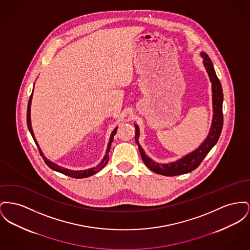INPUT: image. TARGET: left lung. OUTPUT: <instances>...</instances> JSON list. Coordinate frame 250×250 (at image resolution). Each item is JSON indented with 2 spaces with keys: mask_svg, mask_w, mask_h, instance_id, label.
<instances>
[{
  "mask_svg": "<svg viewBox=\"0 0 250 250\" xmlns=\"http://www.w3.org/2000/svg\"><path fill=\"white\" fill-rule=\"evenodd\" d=\"M201 56L204 59L203 62L205 65L206 70L212 84L211 87H212V104H213L212 125L204 143L196 150L191 152V154L185 156L184 158L178 160L177 162L167 163V164H160L150 160L146 155L144 149L139 145V141H138L139 135H140L139 127L138 125H135V128H136L135 141L138 144L143 162H145V164L151 171L157 174H161L162 176H178V175L190 173L192 170L196 169L204 160L206 156L208 155V153L210 151V149L216 145L222 132V128H223L222 105H223L224 96H223L220 80L216 75L212 62L208 58V56L206 53H201Z\"/></svg>",
  "mask_w": 250,
  "mask_h": 250,
  "instance_id": "left-lung-1",
  "label": "left lung"
}]
</instances>
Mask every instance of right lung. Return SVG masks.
<instances>
[{"label": "right lung", "mask_w": 250, "mask_h": 250, "mask_svg": "<svg viewBox=\"0 0 250 250\" xmlns=\"http://www.w3.org/2000/svg\"><path fill=\"white\" fill-rule=\"evenodd\" d=\"M32 95H33V92H32V94H31V96H30L29 102H28V106H27V126H28V129H29L30 133H31V135H32V137H33V139H34V141H35V143H36L37 146L39 148L40 154L42 156V159L44 160L45 163H46V164H47L51 169H53L54 171H57V172H59V173L63 174V175L71 176V177H74V178H84V177H88V176H92V175L96 174V173H97V172H99L100 170H102L104 167L105 166V164H106L107 162H108V160H109L108 152H109V149H110V146H111V143L113 142V137H114V135H115L116 132H117L118 127H116V128L112 131V133H111L110 140H109L108 145H107L106 154H105V156L104 157L103 161L100 162L96 167H94V168H90V169H88V170H84V171H71V170H68V169L62 168V167H60L59 165H57V164H55V163H53V162L48 161V160L45 158L44 156H43V154H42V150H41V148L39 147V145L37 144V141H36L35 137H34V133H33L32 127H31V120H30V106H31V99H32Z\"/></svg>", "instance_id": "obj_1"}]
</instances>
